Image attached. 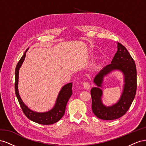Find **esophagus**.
Here are the masks:
<instances>
[{"label": "esophagus", "instance_id": "obj_1", "mask_svg": "<svg viewBox=\"0 0 146 146\" xmlns=\"http://www.w3.org/2000/svg\"><path fill=\"white\" fill-rule=\"evenodd\" d=\"M83 87H84V88H85V89H86V90H89L90 89V84L88 82H84L83 84Z\"/></svg>", "mask_w": 146, "mask_h": 146}]
</instances>
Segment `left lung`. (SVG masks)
I'll return each mask as SVG.
<instances>
[{
    "instance_id": "left-lung-1",
    "label": "left lung",
    "mask_w": 146,
    "mask_h": 146,
    "mask_svg": "<svg viewBox=\"0 0 146 146\" xmlns=\"http://www.w3.org/2000/svg\"><path fill=\"white\" fill-rule=\"evenodd\" d=\"M120 70L125 75V88L120 100L111 107L107 108L101 101L102 92L101 86L105 75L113 70ZM98 86L91 90L92 111L96 117L102 120H114L127 113L136 95L137 82L135 63L127 48L120 42H117V50L112 60L111 63L102 69L94 79Z\"/></svg>"
}]
</instances>
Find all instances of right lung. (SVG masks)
Masks as SVG:
<instances>
[{"mask_svg":"<svg viewBox=\"0 0 146 146\" xmlns=\"http://www.w3.org/2000/svg\"><path fill=\"white\" fill-rule=\"evenodd\" d=\"M29 49L27 48L23 56L17 63L16 70H15V93L17 100L19 101L21 107L23 110L25 115L28 117L30 120L35 122H36L42 125H50L56 123L61 119L65 113V110L66 104L72 94V83H69L67 85H64L62 89L61 90L60 93L57 98L56 102L54 108L50 111L46 113H36L32 111L28 108L21 99L19 94L18 89H17V85H18V78H19V70L23 64L25 57V53Z\"/></svg>","mask_w":146,"mask_h":146,"instance_id":"1","label":"right lung"}]
</instances>
